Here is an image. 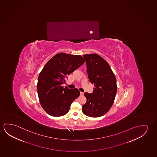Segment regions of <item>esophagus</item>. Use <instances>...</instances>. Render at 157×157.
Listing matches in <instances>:
<instances>
[{
  "instance_id": "obj_1",
  "label": "esophagus",
  "mask_w": 157,
  "mask_h": 157,
  "mask_svg": "<svg viewBox=\"0 0 157 157\" xmlns=\"http://www.w3.org/2000/svg\"><path fill=\"white\" fill-rule=\"evenodd\" d=\"M80 95H81V96H83V95H84V93H83V92H80Z\"/></svg>"
}]
</instances>
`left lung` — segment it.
<instances>
[{"label":"left lung","instance_id":"8db88e82","mask_svg":"<svg viewBox=\"0 0 157 157\" xmlns=\"http://www.w3.org/2000/svg\"><path fill=\"white\" fill-rule=\"evenodd\" d=\"M90 82L94 84L93 92L85 93L86 102L82 106L85 115L98 117L105 115L113 104L116 92V79L108 63L99 55L84 54Z\"/></svg>","mask_w":157,"mask_h":157}]
</instances>
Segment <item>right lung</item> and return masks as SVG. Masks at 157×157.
<instances>
[{
  "label": "right lung",
  "instance_id": "1",
  "mask_svg": "<svg viewBox=\"0 0 157 157\" xmlns=\"http://www.w3.org/2000/svg\"><path fill=\"white\" fill-rule=\"evenodd\" d=\"M84 58L80 55L58 53L47 63L39 74L37 90L39 101L51 116L65 115L73 101L79 96L77 88H65L62 84L65 78L82 65Z\"/></svg>",
  "mask_w": 157,
  "mask_h": 157
}]
</instances>
